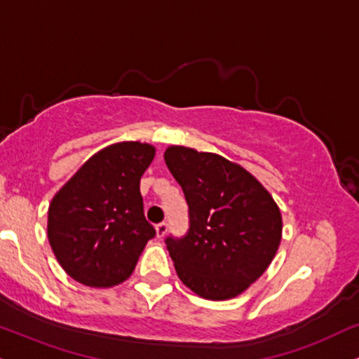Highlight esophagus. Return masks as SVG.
<instances>
[{"mask_svg":"<svg viewBox=\"0 0 359 359\" xmlns=\"http://www.w3.org/2000/svg\"><path fill=\"white\" fill-rule=\"evenodd\" d=\"M168 231V223H159L156 224V236L158 238H163Z\"/></svg>","mask_w":359,"mask_h":359,"instance_id":"obj_1","label":"esophagus"}]
</instances>
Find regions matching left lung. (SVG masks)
<instances>
[{"mask_svg": "<svg viewBox=\"0 0 359 359\" xmlns=\"http://www.w3.org/2000/svg\"><path fill=\"white\" fill-rule=\"evenodd\" d=\"M165 161L188 203L187 234L165 240L180 280L201 298H234L276 255L280 208L253 175L219 154L170 146Z\"/></svg>", "mask_w": 359, "mask_h": 359, "instance_id": "left-lung-1", "label": "left lung"}]
</instances>
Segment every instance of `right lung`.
I'll list each match as a JSON object with an SVG mask.
<instances>
[{
  "instance_id": "add662e5",
  "label": "right lung",
  "mask_w": 359,
  "mask_h": 359,
  "mask_svg": "<svg viewBox=\"0 0 359 359\" xmlns=\"http://www.w3.org/2000/svg\"><path fill=\"white\" fill-rule=\"evenodd\" d=\"M154 148L140 141L106 146L55 194L48 210V240L73 280L93 287L131 276L154 228L144 218L140 180Z\"/></svg>"
}]
</instances>
